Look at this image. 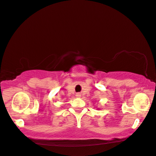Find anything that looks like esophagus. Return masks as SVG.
Wrapping results in <instances>:
<instances>
[{
  "mask_svg": "<svg viewBox=\"0 0 156 156\" xmlns=\"http://www.w3.org/2000/svg\"><path fill=\"white\" fill-rule=\"evenodd\" d=\"M76 96H77V97H80V93H78L77 95H76Z\"/></svg>",
  "mask_w": 156,
  "mask_h": 156,
  "instance_id": "34e87169",
  "label": "esophagus"
}]
</instances>
